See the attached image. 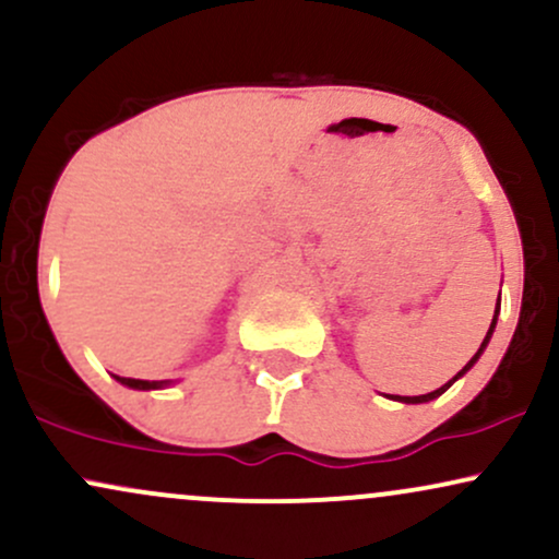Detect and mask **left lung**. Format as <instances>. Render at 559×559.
<instances>
[{
    "instance_id": "8db88e82",
    "label": "left lung",
    "mask_w": 559,
    "mask_h": 559,
    "mask_svg": "<svg viewBox=\"0 0 559 559\" xmlns=\"http://www.w3.org/2000/svg\"><path fill=\"white\" fill-rule=\"evenodd\" d=\"M497 312H499V301H497ZM497 312H493V320H491V325H489V333H486V338H484V344H480V349L476 352V355H473V357H471V362H467V365H465V368H463V370H460V373L452 378V381H449V383H444V386H441V389H436V391H431V394H420V396H391V400H400V402H407V404H418V402H431V400H436V396H441V394H444V391H447L449 386H452V383H454V381H457V378H460V376H463V373H467V370H471V368H473V365H476V360H478V357H480V352H484V349H486V344H489V338H491V333H493V325H497Z\"/></svg>"
}]
</instances>
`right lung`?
<instances>
[{"mask_svg": "<svg viewBox=\"0 0 559 559\" xmlns=\"http://www.w3.org/2000/svg\"><path fill=\"white\" fill-rule=\"evenodd\" d=\"M118 378L120 383H123V386H131V389H159L163 386V381H141V378H120V376H115Z\"/></svg>", "mask_w": 559, "mask_h": 559, "instance_id": "obj_1", "label": "right lung"}]
</instances>
